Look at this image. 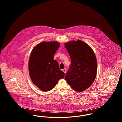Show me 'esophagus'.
I'll return each instance as SVG.
<instances>
[{"label":"esophagus","instance_id":"34e87169","mask_svg":"<svg viewBox=\"0 0 122 122\" xmlns=\"http://www.w3.org/2000/svg\"><path fill=\"white\" fill-rule=\"evenodd\" d=\"M62 71L64 72V73L65 74L66 73V70L65 69H63L62 70Z\"/></svg>","mask_w":122,"mask_h":122}]
</instances>
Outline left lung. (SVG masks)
<instances>
[{
	"label": "left lung",
	"instance_id": "8db88e82",
	"mask_svg": "<svg viewBox=\"0 0 122 122\" xmlns=\"http://www.w3.org/2000/svg\"><path fill=\"white\" fill-rule=\"evenodd\" d=\"M71 64L65 79L71 88L81 92L92 84L97 76V60L92 48L81 40L65 43Z\"/></svg>",
	"mask_w": 122,
	"mask_h": 122
}]
</instances>
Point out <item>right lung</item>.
Masks as SVG:
<instances>
[{
    "mask_svg": "<svg viewBox=\"0 0 122 122\" xmlns=\"http://www.w3.org/2000/svg\"><path fill=\"white\" fill-rule=\"evenodd\" d=\"M59 46L58 41H43L34 47L30 53L28 66L30 78L43 92L51 90L64 77L58 62L53 59Z\"/></svg>",
    "mask_w": 122,
    "mask_h": 122,
    "instance_id": "obj_1",
    "label": "right lung"
}]
</instances>
